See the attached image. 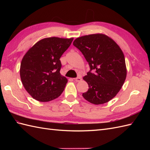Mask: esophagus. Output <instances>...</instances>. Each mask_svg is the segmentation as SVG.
I'll list each match as a JSON object with an SVG mask.
<instances>
[{"label": "esophagus", "instance_id": "esophagus-1", "mask_svg": "<svg viewBox=\"0 0 150 150\" xmlns=\"http://www.w3.org/2000/svg\"><path fill=\"white\" fill-rule=\"evenodd\" d=\"M74 79V81L75 82H80V81H82L81 77H77V78H75V79Z\"/></svg>", "mask_w": 150, "mask_h": 150}]
</instances>
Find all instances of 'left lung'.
Returning a JSON list of instances; mask_svg holds the SVG:
<instances>
[{
    "label": "left lung",
    "mask_w": 150,
    "mask_h": 150,
    "mask_svg": "<svg viewBox=\"0 0 150 150\" xmlns=\"http://www.w3.org/2000/svg\"><path fill=\"white\" fill-rule=\"evenodd\" d=\"M73 44L83 54L90 68L83 77L89 88L82 96L94 104L108 103L116 96L126 78L122 51L113 39L101 33L77 38ZM91 70L96 73H91Z\"/></svg>",
    "instance_id": "1"
}]
</instances>
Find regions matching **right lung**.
<instances>
[{"mask_svg":"<svg viewBox=\"0 0 150 150\" xmlns=\"http://www.w3.org/2000/svg\"><path fill=\"white\" fill-rule=\"evenodd\" d=\"M73 38H45L28 51L22 59L20 75L24 88L40 102L59 97L68 82L61 75L60 58L71 45Z\"/></svg>","mask_w":150,"mask_h":150,"instance_id":"add662e5","label":"right lung"}]
</instances>
